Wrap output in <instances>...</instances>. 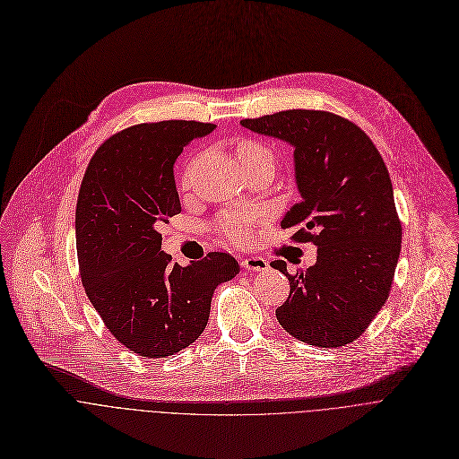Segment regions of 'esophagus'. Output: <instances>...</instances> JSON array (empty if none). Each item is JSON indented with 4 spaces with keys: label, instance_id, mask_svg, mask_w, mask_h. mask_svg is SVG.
I'll return each mask as SVG.
<instances>
[{
    "label": "esophagus",
    "instance_id": "1",
    "mask_svg": "<svg viewBox=\"0 0 459 459\" xmlns=\"http://www.w3.org/2000/svg\"><path fill=\"white\" fill-rule=\"evenodd\" d=\"M241 266L247 270H252V272H264V270H268V261L261 255H252V257L243 259Z\"/></svg>",
    "mask_w": 459,
    "mask_h": 459
}]
</instances>
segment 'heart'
<instances>
[{"mask_svg":"<svg viewBox=\"0 0 459 459\" xmlns=\"http://www.w3.org/2000/svg\"><path fill=\"white\" fill-rule=\"evenodd\" d=\"M238 157L243 162V166H250L261 159H273L272 152L255 140H239L238 142ZM223 236L232 243H247L250 239V227L247 218L243 216H230L221 223Z\"/></svg>","mask_w":459,"mask_h":459,"instance_id":"b5f03b06","label":"heart"}]
</instances>
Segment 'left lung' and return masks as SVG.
I'll return each instance as SVG.
<instances>
[{
  "label": "left lung",
  "mask_w": 459,
  "mask_h": 459,
  "mask_svg": "<svg viewBox=\"0 0 459 459\" xmlns=\"http://www.w3.org/2000/svg\"><path fill=\"white\" fill-rule=\"evenodd\" d=\"M241 126L293 145L300 202L281 221L299 225L295 241L317 245V263L288 273L275 310L297 341L341 348L357 341L385 304L402 247L387 168L371 138L351 120L321 109H286Z\"/></svg>",
  "instance_id": "left-lung-1"
}]
</instances>
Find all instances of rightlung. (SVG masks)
<instances>
[{
    "label": "right lung",
    "mask_w": 459,
    "mask_h": 459,
    "mask_svg": "<svg viewBox=\"0 0 459 459\" xmlns=\"http://www.w3.org/2000/svg\"><path fill=\"white\" fill-rule=\"evenodd\" d=\"M212 129L196 120L129 126L95 151L79 189L82 286L109 333L145 359L193 344L207 326L216 286L239 272L227 252L180 266L160 250L157 227L182 212L173 166L187 143Z\"/></svg>",
    "instance_id": "right-lung-1"
}]
</instances>
